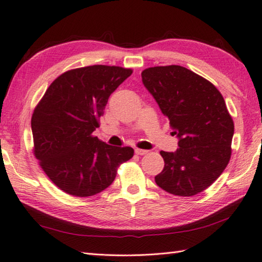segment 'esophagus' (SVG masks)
<instances>
[{"label":"esophagus","mask_w":262,"mask_h":262,"mask_svg":"<svg viewBox=\"0 0 262 262\" xmlns=\"http://www.w3.org/2000/svg\"><path fill=\"white\" fill-rule=\"evenodd\" d=\"M147 150H142V149H135V154L136 155H140V156H143V155H146L147 154Z\"/></svg>","instance_id":"obj_1"}]
</instances>
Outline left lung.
Listing matches in <instances>:
<instances>
[{"mask_svg": "<svg viewBox=\"0 0 262 262\" xmlns=\"http://www.w3.org/2000/svg\"><path fill=\"white\" fill-rule=\"evenodd\" d=\"M142 81L180 139L175 152L160 151L165 166L156 183L175 196L204 191L222 174L231 157L234 121L221 93L180 65L145 69Z\"/></svg>", "mask_w": 262, "mask_h": 262, "instance_id": "8db88e82", "label": "left lung"}]
</instances>
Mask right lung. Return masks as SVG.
Instances as JSON below:
<instances>
[{
	"label": "right lung",
	"mask_w": 262,
	"mask_h": 262,
	"mask_svg": "<svg viewBox=\"0 0 262 262\" xmlns=\"http://www.w3.org/2000/svg\"><path fill=\"white\" fill-rule=\"evenodd\" d=\"M132 73L107 65L66 71L35 106L33 154L51 182L68 194L102 192L115 181L119 166L134 156L130 146H111L93 135L110 95Z\"/></svg>",
	"instance_id": "obj_1"
}]
</instances>
